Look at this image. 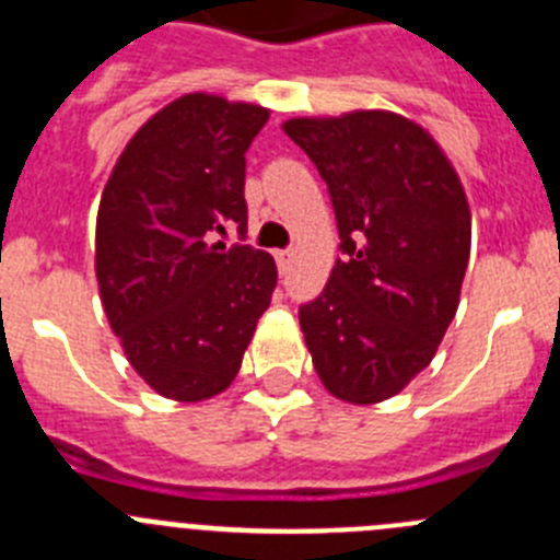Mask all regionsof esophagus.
Instances as JSON below:
<instances>
[{
    "mask_svg": "<svg viewBox=\"0 0 560 560\" xmlns=\"http://www.w3.org/2000/svg\"><path fill=\"white\" fill-rule=\"evenodd\" d=\"M275 258H277V266H280V271H285L289 269L291 258H294V253H291V249H280V253H275Z\"/></svg>",
    "mask_w": 560,
    "mask_h": 560,
    "instance_id": "34e87169",
    "label": "esophagus"
}]
</instances>
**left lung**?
<instances>
[{
	"instance_id": "obj_1",
	"label": "left lung",
	"mask_w": 560,
	"mask_h": 560,
	"mask_svg": "<svg viewBox=\"0 0 560 560\" xmlns=\"http://www.w3.org/2000/svg\"><path fill=\"white\" fill-rule=\"evenodd\" d=\"M330 191L338 249L300 327L327 392L355 405L402 392L439 350L471 244L464 186L417 121L388 110L289 119Z\"/></svg>"
}]
</instances>
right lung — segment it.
Here are the masks:
<instances>
[{
    "instance_id": "right-lung-1",
    "label": "right lung",
    "mask_w": 560,
    "mask_h": 560,
    "mask_svg": "<svg viewBox=\"0 0 560 560\" xmlns=\"http://www.w3.org/2000/svg\"><path fill=\"white\" fill-rule=\"evenodd\" d=\"M269 110L186 94L125 147L96 213V280L127 361L161 397L199 402L233 383L277 285L246 233V150Z\"/></svg>"
}]
</instances>
